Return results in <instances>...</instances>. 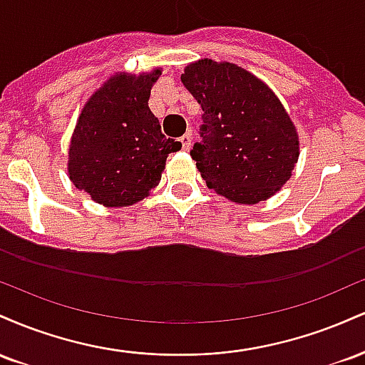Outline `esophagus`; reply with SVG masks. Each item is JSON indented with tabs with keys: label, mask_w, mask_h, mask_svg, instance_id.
Instances as JSON below:
<instances>
[{
	"label": "esophagus",
	"mask_w": 365,
	"mask_h": 365,
	"mask_svg": "<svg viewBox=\"0 0 365 365\" xmlns=\"http://www.w3.org/2000/svg\"><path fill=\"white\" fill-rule=\"evenodd\" d=\"M180 142H182V148H183V150H188V149H190V144H192V133H185V135L180 137Z\"/></svg>",
	"instance_id": "esophagus-1"
}]
</instances>
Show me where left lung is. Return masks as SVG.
<instances>
[{
	"mask_svg": "<svg viewBox=\"0 0 365 365\" xmlns=\"http://www.w3.org/2000/svg\"><path fill=\"white\" fill-rule=\"evenodd\" d=\"M182 83L202 108L190 156L207 187L240 204L279 190L299 159L290 116L266 83L233 63L199 60Z\"/></svg>",
	"mask_w": 365,
	"mask_h": 365,
	"instance_id": "1",
	"label": "left lung"
}]
</instances>
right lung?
Instances as JSON below:
<instances>
[{
	"label": "right lung",
	"instance_id": "add662e5",
	"mask_svg": "<svg viewBox=\"0 0 365 365\" xmlns=\"http://www.w3.org/2000/svg\"><path fill=\"white\" fill-rule=\"evenodd\" d=\"M161 70L111 77L83 106L68 153L70 180L96 202H139L161 180L166 158L182 149L166 139L149 110L150 87Z\"/></svg>",
	"mask_w": 365,
	"mask_h": 365
}]
</instances>
